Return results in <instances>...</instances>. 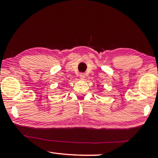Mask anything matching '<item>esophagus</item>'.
I'll list each match as a JSON object with an SVG mask.
<instances>
[{
    "mask_svg": "<svg viewBox=\"0 0 158 158\" xmlns=\"http://www.w3.org/2000/svg\"><path fill=\"white\" fill-rule=\"evenodd\" d=\"M79 77L81 80H84L85 79V74L84 73H81L79 74Z\"/></svg>",
    "mask_w": 158,
    "mask_h": 158,
    "instance_id": "34e87169",
    "label": "esophagus"
}]
</instances>
